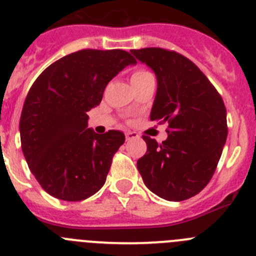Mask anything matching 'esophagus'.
Masks as SVG:
<instances>
[{
	"label": "esophagus",
	"instance_id": "1",
	"mask_svg": "<svg viewBox=\"0 0 256 256\" xmlns=\"http://www.w3.org/2000/svg\"><path fill=\"white\" fill-rule=\"evenodd\" d=\"M125 135H126V141H131V140H134V138H140V136H138V134L134 132V131H128V132H126Z\"/></svg>",
	"mask_w": 256,
	"mask_h": 256
}]
</instances>
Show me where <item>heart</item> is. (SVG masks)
I'll use <instances>...</instances> for the list:
<instances>
[{"label":"heart","instance_id":"obj_1","mask_svg":"<svg viewBox=\"0 0 256 256\" xmlns=\"http://www.w3.org/2000/svg\"><path fill=\"white\" fill-rule=\"evenodd\" d=\"M150 75H151V74L148 72V71L138 70V71H135L132 75H131L130 80H131V82H135V81H138V80H141V78H146V76H150Z\"/></svg>","mask_w":256,"mask_h":256}]
</instances>
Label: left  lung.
<instances>
[{"mask_svg":"<svg viewBox=\"0 0 256 256\" xmlns=\"http://www.w3.org/2000/svg\"><path fill=\"white\" fill-rule=\"evenodd\" d=\"M130 52L158 80L150 120L168 122L162 144L142 136L148 151L138 158V172L158 196L168 202L190 199L212 178L226 142L224 101L182 54L156 47Z\"/></svg>","mask_w":256,"mask_h":256,"instance_id":"obj_1","label":"left lung"}]
</instances>
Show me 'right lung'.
I'll return each mask as SVG.
<instances>
[{
  "instance_id": "right-lung-1",
  "label": "right lung",
  "mask_w": 256,
  "mask_h": 256,
  "mask_svg": "<svg viewBox=\"0 0 256 256\" xmlns=\"http://www.w3.org/2000/svg\"><path fill=\"white\" fill-rule=\"evenodd\" d=\"M136 60L122 50H81L50 65L30 88L20 118L22 152L51 196L80 202L106 181L121 131L96 134L88 112L108 84Z\"/></svg>"
}]
</instances>
